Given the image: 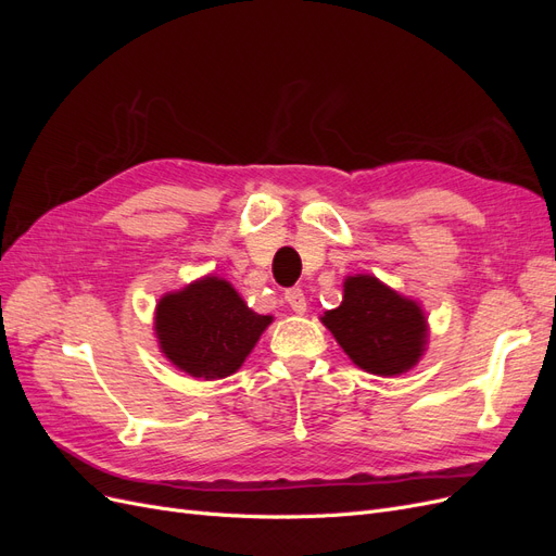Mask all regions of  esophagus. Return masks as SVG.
I'll list each match as a JSON object with an SVG mask.
<instances>
[{"mask_svg": "<svg viewBox=\"0 0 556 556\" xmlns=\"http://www.w3.org/2000/svg\"><path fill=\"white\" fill-rule=\"evenodd\" d=\"M285 301H288V306L294 313H299V315L306 313V296H304V292H301L299 288H292V290L285 292Z\"/></svg>", "mask_w": 556, "mask_h": 556, "instance_id": "34e87169", "label": "esophagus"}]
</instances>
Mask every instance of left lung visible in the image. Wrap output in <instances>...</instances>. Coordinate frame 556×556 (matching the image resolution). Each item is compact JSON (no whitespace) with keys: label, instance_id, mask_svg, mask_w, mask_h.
Returning a JSON list of instances; mask_svg holds the SVG:
<instances>
[{"label":"left lung","instance_id":"left-lung-1","mask_svg":"<svg viewBox=\"0 0 556 556\" xmlns=\"http://www.w3.org/2000/svg\"><path fill=\"white\" fill-rule=\"evenodd\" d=\"M319 319L352 362L384 378L410 371L429 341L427 317L417 301L401 296L376 276H348L341 306Z\"/></svg>","mask_w":556,"mask_h":556}]
</instances>
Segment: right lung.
Here are the masks:
<instances>
[{
	"label": "right lung",
	"instance_id": "right-lung-1",
	"mask_svg": "<svg viewBox=\"0 0 556 556\" xmlns=\"http://www.w3.org/2000/svg\"><path fill=\"white\" fill-rule=\"evenodd\" d=\"M271 319L248 308L225 278L204 276L160 299L155 333L176 368L192 378L217 380L239 371Z\"/></svg>",
	"mask_w": 556,
	"mask_h": 556
}]
</instances>
